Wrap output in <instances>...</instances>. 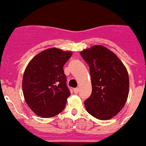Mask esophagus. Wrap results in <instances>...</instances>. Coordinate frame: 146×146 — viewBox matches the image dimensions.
Returning a JSON list of instances; mask_svg holds the SVG:
<instances>
[{
	"instance_id": "obj_1",
	"label": "esophagus",
	"mask_w": 146,
	"mask_h": 146,
	"mask_svg": "<svg viewBox=\"0 0 146 146\" xmlns=\"http://www.w3.org/2000/svg\"><path fill=\"white\" fill-rule=\"evenodd\" d=\"M73 92H74V93H76V94L78 93V92H79V88H74V89H73Z\"/></svg>"
}]
</instances>
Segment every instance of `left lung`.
<instances>
[{
	"label": "left lung",
	"instance_id": "obj_1",
	"mask_svg": "<svg viewBox=\"0 0 146 146\" xmlns=\"http://www.w3.org/2000/svg\"><path fill=\"white\" fill-rule=\"evenodd\" d=\"M90 68L92 93L84 102L87 111L95 118L107 120L122 110L127 100V70L114 53L101 45L80 51Z\"/></svg>",
	"mask_w": 146,
	"mask_h": 146
}]
</instances>
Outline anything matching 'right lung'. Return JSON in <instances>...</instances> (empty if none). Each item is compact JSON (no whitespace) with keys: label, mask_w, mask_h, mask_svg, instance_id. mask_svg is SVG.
Masks as SVG:
<instances>
[{"label":"right lung","mask_w":146,"mask_h":146,"mask_svg":"<svg viewBox=\"0 0 146 146\" xmlns=\"http://www.w3.org/2000/svg\"><path fill=\"white\" fill-rule=\"evenodd\" d=\"M71 56V51L50 48L35 56L26 67L23 95L27 105L37 116L50 118L64 110L70 92L64 66Z\"/></svg>","instance_id":"add662e5"}]
</instances>
